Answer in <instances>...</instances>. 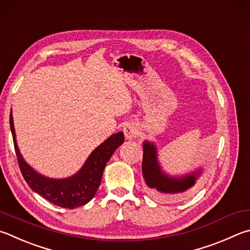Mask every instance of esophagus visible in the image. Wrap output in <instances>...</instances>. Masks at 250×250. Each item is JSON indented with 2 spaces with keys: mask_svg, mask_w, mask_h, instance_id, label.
<instances>
[{
  "mask_svg": "<svg viewBox=\"0 0 250 250\" xmlns=\"http://www.w3.org/2000/svg\"><path fill=\"white\" fill-rule=\"evenodd\" d=\"M124 133H125V138L126 140H133L137 138V135L139 133V129L134 124H128L125 125V126L124 128Z\"/></svg>",
  "mask_w": 250,
  "mask_h": 250,
  "instance_id": "34e87169",
  "label": "esophagus"
}]
</instances>
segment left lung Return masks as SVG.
I'll use <instances>...</instances> for the list:
<instances>
[{"label": "left lung", "instance_id": "left-lung-1", "mask_svg": "<svg viewBox=\"0 0 250 250\" xmlns=\"http://www.w3.org/2000/svg\"><path fill=\"white\" fill-rule=\"evenodd\" d=\"M202 167H198L184 175L167 174L158 161V149L155 142L144 140L142 175L147 188L158 199H176L192 192L198 179L202 176Z\"/></svg>", "mask_w": 250, "mask_h": 250}]
</instances>
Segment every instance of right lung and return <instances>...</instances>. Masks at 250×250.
I'll return each instance as SVG.
<instances>
[{
    "label": "right lung",
    "mask_w": 250,
    "mask_h": 250,
    "mask_svg": "<svg viewBox=\"0 0 250 250\" xmlns=\"http://www.w3.org/2000/svg\"><path fill=\"white\" fill-rule=\"evenodd\" d=\"M10 125L18 165L26 183L33 189V191L40 194L46 200L58 207L66 208L84 206L92 200L101 186L106 164L116 149L125 142L124 132L112 134L89 154L83 166L74 175L66 178H50L35 170L21 154L16 142L12 111L10 115Z\"/></svg>",
    "instance_id": "add662e5"
}]
</instances>
